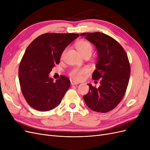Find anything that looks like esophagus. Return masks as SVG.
I'll use <instances>...</instances> for the list:
<instances>
[{
    "instance_id": "obj_1",
    "label": "esophagus",
    "mask_w": 150,
    "mask_h": 150,
    "mask_svg": "<svg viewBox=\"0 0 150 150\" xmlns=\"http://www.w3.org/2000/svg\"><path fill=\"white\" fill-rule=\"evenodd\" d=\"M71 85H77V84H78L79 83L76 82V81H74L71 80Z\"/></svg>"
}]
</instances>
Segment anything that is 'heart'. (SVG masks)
<instances>
[{
  "mask_svg": "<svg viewBox=\"0 0 150 150\" xmlns=\"http://www.w3.org/2000/svg\"><path fill=\"white\" fill-rule=\"evenodd\" d=\"M76 47L78 51L83 56L85 55H91L93 51V45L89 41L85 40H81L76 43ZM66 52V49L61 54V57L63 58ZM88 72L86 68H74L69 73L71 78L76 81H80L83 79V76Z\"/></svg>",
  "mask_w": 150,
  "mask_h": 150,
  "instance_id": "b5f03b06",
  "label": "heart"
}]
</instances>
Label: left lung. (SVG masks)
Returning <instances> with one entry per match:
<instances>
[{
    "label": "left lung",
    "instance_id": "obj_1",
    "mask_svg": "<svg viewBox=\"0 0 150 150\" xmlns=\"http://www.w3.org/2000/svg\"><path fill=\"white\" fill-rule=\"evenodd\" d=\"M81 35L93 43L98 51V61L92 78L100 81L96 88L89 84V91L83 96L93 111L107 112L115 109L123 98L131 72L125 49L116 40L101 33H84Z\"/></svg>",
    "mask_w": 150,
    "mask_h": 150
}]
</instances>
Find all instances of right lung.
<instances>
[{
	"label": "right lung",
	"instance_id": "1",
	"mask_svg": "<svg viewBox=\"0 0 150 150\" xmlns=\"http://www.w3.org/2000/svg\"><path fill=\"white\" fill-rule=\"evenodd\" d=\"M78 34L46 33L35 38L26 49L19 67L21 91L29 105L47 111L57 107L70 86V80L61 75L54 82L49 74L59 64L61 54Z\"/></svg>",
	"mask_w": 150,
	"mask_h": 150
}]
</instances>
